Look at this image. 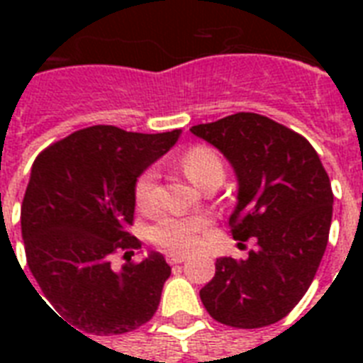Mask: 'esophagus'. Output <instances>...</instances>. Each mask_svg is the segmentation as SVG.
Listing matches in <instances>:
<instances>
[{
    "instance_id": "obj_1",
    "label": "esophagus",
    "mask_w": 363,
    "mask_h": 363,
    "mask_svg": "<svg viewBox=\"0 0 363 363\" xmlns=\"http://www.w3.org/2000/svg\"><path fill=\"white\" fill-rule=\"evenodd\" d=\"M188 256L184 254H167V262L169 264H182V262H186Z\"/></svg>"
}]
</instances>
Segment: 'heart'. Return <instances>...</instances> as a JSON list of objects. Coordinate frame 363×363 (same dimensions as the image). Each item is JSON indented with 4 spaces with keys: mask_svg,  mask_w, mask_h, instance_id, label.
<instances>
[{
    "mask_svg": "<svg viewBox=\"0 0 363 363\" xmlns=\"http://www.w3.org/2000/svg\"><path fill=\"white\" fill-rule=\"evenodd\" d=\"M182 167L188 179L196 182L203 181L211 171H222V160L209 147L190 148L184 158ZM135 201L141 209H154L160 201V173L158 169L143 171L135 182ZM207 218L203 216H162L152 228L150 238L156 245L171 252H190L198 247L199 235L207 228Z\"/></svg>",
    "mask_w": 363,
    "mask_h": 363,
    "instance_id": "heart-1",
    "label": "heart"
}]
</instances>
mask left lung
<instances>
[{
	"instance_id": "8db88e82",
	"label": "left lung",
	"mask_w": 363,
	"mask_h": 363,
	"mask_svg": "<svg viewBox=\"0 0 363 363\" xmlns=\"http://www.w3.org/2000/svg\"><path fill=\"white\" fill-rule=\"evenodd\" d=\"M190 131L218 148L235 173L233 239L256 241L248 258H216L215 277L199 298L226 326L275 324L309 290L326 250L333 211L326 169L307 139L256 113Z\"/></svg>"
}]
</instances>
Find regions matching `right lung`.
Here are the masks:
<instances>
[{
    "instance_id": "right-lung-1",
    "label": "right lung",
    "mask_w": 363,
    "mask_h": 363,
    "mask_svg": "<svg viewBox=\"0 0 363 363\" xmlns=\"http://www.w3.org/2000/svg\"><path fill=\"white\" fill-rule=\"evenodd\" d=\"M181 133L92 125L54 143L33 162L20 220L28 267L54 315L77 332H131L158 309L171 275L164 256L150 250L141 262L115 269L113 254L124 250L131 258L141 248L130 233L135 182Z\"/></svg>"
}]
</instances>
